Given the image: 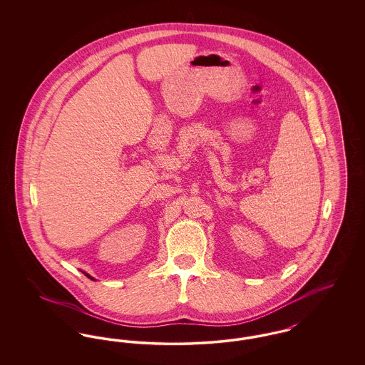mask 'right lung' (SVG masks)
Masks as SVG:
<instances>
[{"label":"right lung","instance_id":"1","mask_svg":"<svg viewBox=\"0 0 365 365\" xmlns=\"http://www.w3.org/2000/svg\"><path fill=\"white\" fill-rule=\"evenodd\" d=\"M85 275H86L87 278L93 279L90 275H88V274H85ZM93 280H94V279H93Z\"/></svg>","mask_w":365,"mask_h":365}]
</instances>
